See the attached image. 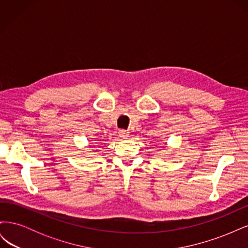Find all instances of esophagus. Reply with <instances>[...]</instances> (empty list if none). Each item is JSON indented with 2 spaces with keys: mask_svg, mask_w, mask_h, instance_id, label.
Here are the masks:
<instances>
[{
  "mask_svg": "<svg viewBox=\"0 0 248 248\" xmlns=\"http://www.w3.org/2000/svg\"><path fill=\"white\" fill-rule=\"evenodd\" d=\"M119 136L121 137L122 139H127V138H128V136H129V132L122 129V130H120V131H119Z\"/></svg>",
  "mask_w": 248,
  "mask_h": 248,
  "instance_id": "34e87169",
  "label": "esophagus"
}]
</instances>
